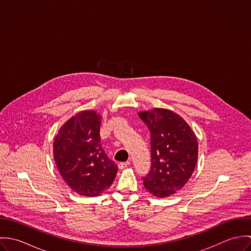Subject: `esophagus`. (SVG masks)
Returning <instances> with one entry per match:
<instances>
[{"instance_id":"1","label":"esophagus","mask_w":251,"mask_h":251,"mask_svg":"<svg viewBox=\"0 0 251 251\" xmlns=\"http://www.w3.org/2000/svg\"><path fill=\"white\" fill-rule=\"evenodd\" d=\"M128 164H129V162H120V163L118 164V166H119V169H120V170H123V169L126 168Z\"/></svg>"}]
</instances>
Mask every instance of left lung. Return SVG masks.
Wrapping results in <instances>:
<instances>
[{"label": "left lung", "mask_w": 251, "mask_h": 251, "mask_svg": "<svg viewBox=\"0 0 251 251\" xmlns=\"http://www.w3.org/2000/svg\"><path fill=\"white\" fill-rule=\"evenodd\" d=\"M151 133V169L144 186L157 197L179 190L191 177L198 157L195 134L176 113L153 109L139 114Z\"/></svg>", "instance_id": "1"}]
</instances>
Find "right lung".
<instances>
[{"mask_svg": "<svg viewBox=\"0 0 251 251\" xmlns=\"http://www.w3.org/2000/svg\"><path fill=\"white\" fill-rule=\"evenodd\" d=\"M100 124L101 117L95 111H83L60 128L54 140L59 172L80 195H99L112 184L118 172L100 143Z\"/></svg>", "mask_w": 251, "mask_h": 251, "instance_id": "right-lung-1", "label": "right lung"}]
</instances>
